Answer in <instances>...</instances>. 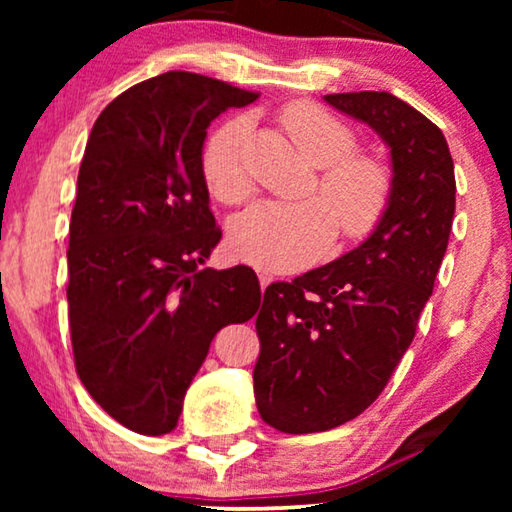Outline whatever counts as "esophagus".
Wrapping results in <instances>:
<instances>
[{
	"mask_svg": "<svg viewBox=\"0 0 512 512\" xmlns=\"http://www.w3.org/2000/svg\"><path fill=\"white\" fill-rule=\"evenodd\" d=\"M272 279H275V277H272L268 270H258V282H261V289H265V286H268Z\"/></svg>",
	"mask_w": 512,
	"mask_h": 512,
	"instance_id": "esophagus-1",
	"label": "esophagus"
}]
</instances>
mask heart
I'll return each instance as SVG.
<instances>
[{"label": "heart", "instance_id": "b5f03b06", "mask_svg": "<svg viewBox=\"0 0 512 512\" xmlns=\"http://www.w3.org/2000/svg\"><path fill=\"white\" fill-rule=\"evenodd\" d=\"M282 123L307 163L326 167L319 191L326 200L263 202L237 216L230 226V247L244 261L268 270H298L333 242L335 228L345 237H361L375 228L389 202L391 181L373 158L352 156L356 135L345 123L314 104H291ZM247 121L233 118L207 139L202 174L216 198L240 205L254 191L244 165Z\"/></svg>", "mask_w": 512, "mask_h": 512}]
</instances>
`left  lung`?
<instances>
[{"label": "left lung", "mask_w": 512, "mask_h": 512, "mask_svg": "<svg viewBox=\"0 0 512 512\" xmlns=\"http://www.w3.org/2000/svg\"><path fill=\"white\" fill-rule=\"evenodd\" d=\"M324 100L389 146L391 191L359 247L265 289L254 394L263 422L284 433L335 429L382 394L415 338L454 219V163L438 125L391 93Z\"/></svg>", "instance_id": "8db88e82"}]
</instances>
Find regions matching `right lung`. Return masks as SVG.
<instances>
[{
    "label": "right lung",
    "instance_id": "right-lung-1",
    "mask_svg": "<svg viewBox=\"0 0 512 512\" xmlns=\"http://www.w3.org/2000/svg\"><path fill=\"white\" fill-rule=\"evenodd\" d=\"M256 97L165 72L118 95L90 130L69 223V333L83 387L135 433L177 426L214 335L261 305L247 265L202 268L221 240L202 174L207 128Z\"/></svg>",
    "mask_w": 512,
    "mask_h": 512
}]
</instances>
